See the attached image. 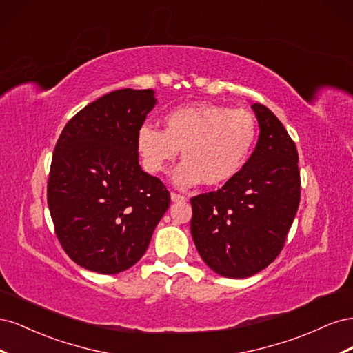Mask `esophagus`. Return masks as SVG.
Listing matches in <instances>:
<instances>
[{
    "mask_svg": "<svg viewBox=\"0 0 353 353\" xmlns=\"http://www.w3.org/2000/svg\"><path fill=\"white\" fill-rule=\"evenodd\" d=\"M170 200H172L174 203H178V201H185V197L181 194H176V193H170Z\"/></svg>",
    "mask_w": 353,
    "mask_h": 353,
    "instance_id": "34e87169",
    "label": "esophagus"
}]
</instances>
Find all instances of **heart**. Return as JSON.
<instances>
[{"label": "heart", "instance_id": "1", "mask_svg": "<svg viewBox=\"0 0 353 353\" xmlns=\"http://www.w3.org/2000/svg\"><path fill=\"white\" fill-rule=\"evenodd\" d=\"M165 131L144 123L137 132V150L147 172L162 174L178 157L172 184L187 190L200 184L216 187L236 178L253 152L258 138L254 116L243 109L201 103L170 110Z\"/></svg>", "mask_w": 353, "mask_h": 353}]
</instances>
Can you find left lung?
Returning <instances> with one entry per match:
<instances>
[{
    "label": "left lung",
    "mask_w": 353,
    "mask_h": 353,
    "mask_svg": "<svg viewBox=\"0 0 353 353\" xmlns=\"http://www.w3.org/2000/svg\"><path fill=\"white\" fill-rule=\"evenodd\" d=\"M259 138L241 172L191 199V236L200 258L227 279H245L281 252L301 200L297 150L268 108L254 103Z\"/></svg>",
    "instance_id": "8db88e82"
}]
</instances>
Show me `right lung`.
<instances>
[{
	"mask_svg": "<svg viewBox=\"0 0 353 353\" xmlns=\"http://www.w3.org/2000/svg\"><path fill=\"white\" fill-rule=\"evenodd\" d=\"M157 99L117 90L85 105L61 131L47 188L57 239L69 258L119 274L143 258L169 208V191L138 163L137 132Z\"/></svg>",
	"mask_w": 353,
	"mask_h": 353,
	"instance_id": "add662e5",
	"label": "right lung"
}]
</instances>
